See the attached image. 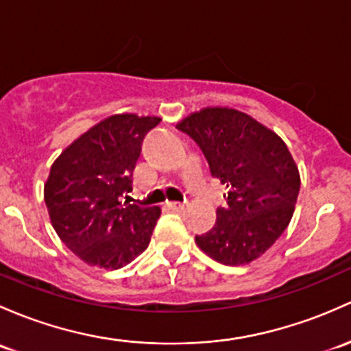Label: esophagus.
<instances>
[{
    "mask_svg": "<svg viewBox=\"0 0 351 351\" xmlns=\"http://www.w3.org/2000/svg\"><path fill=\"white\" fill-rule=\"evenodd\" d=\"M168 206L173 210H183L185 208V204H182V202H168Z\"/></svg>",
    "mask_w": 351,
    "mask_h": 351,
    "instance_id": "1",
    "label": "esophagus"
}]
</instances>
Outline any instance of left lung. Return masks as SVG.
Returning <instances> with one entry per match:
<instances>
[{"label": "left lung", "instance_id": "obj_1", "mask_svg": "<svg viewBox=\"0 0 351 351\" xmlns=\"http://www.w3.org/2000/svg\"><path fill=\"white\" fill-rule=\"evenodd\" d=\"M176 128L200 146L212 176L228 188L215 225L195 237L198 247L220 264L252 263L294 213L301 180L289 149L274 131L228 108L202 109Z\"/></svg>", "mask_w": 351, "mask_h": 351}]
</instances>
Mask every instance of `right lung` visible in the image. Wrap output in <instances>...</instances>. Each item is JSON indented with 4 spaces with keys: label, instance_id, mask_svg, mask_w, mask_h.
Masks as SVG:
<instances>
[{
    "label": "right lung",
    "instance_id": "obj_1",
    "mask_svg": "<svg viewBox=\"0 0 351 351\" xmlns=\"http://www.w3.org/2000/svg\"><path fill=\"white\" fill-rule=\"evenodd\" d=\"M160 117L116 114L62 151L45 183V204L60 241L88 265L119 269L149 245L160 206L121 202L132 190L143 141Z\"/></svg>",
    "mask_w": 351,
    "mask_h": 351
}]
</instances>
